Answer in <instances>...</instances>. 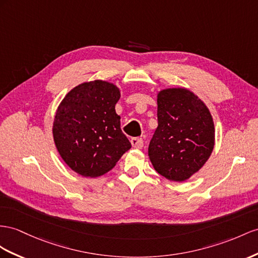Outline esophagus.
I'll list each match as a JSON object with an SVG mask.
<instances>
[{"label": "esophagus", "instance_id": "1", "mask_svg": "<svg viewBox=\"0 0 258 258\" xmlns=\"http://www.w3.org/2000/svg\"><path fill=\"white\" fill-rule=\"evenodd\" d=\"M131 144H132V146H133L134 148H137V149H141L144 146V142H143L142 138H140V137L132 138Z\"/></svg>", "mask_w": 258, "mask_h": 258}]
</instances>
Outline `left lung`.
I'll list each match as a JSON object with an SVG mask.
<instances>
[{
  "mask_svg": "<svg viewBox=\"0 0 258 258\" xmlns=\"http://www.w3.org/2000/svg\"><path fill=\"white\" fill-rule=\"evenodd\" d=\"M158 126L148 156L158 173L184 182L200 171L215 147V124L208 107L184 87L157 94Z\"/></svg>",
  "mask_w": 258,
  "mask_h": 258,
  "instance_id": "8db88e82",
  "label": "left lung"
}]
</instances>
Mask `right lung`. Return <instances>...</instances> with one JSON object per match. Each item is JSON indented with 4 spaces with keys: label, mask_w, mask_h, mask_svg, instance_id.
Instances as JSON below:
<instances>
[{
    "label": "right lung",
    "mask_w": 258,
    "mask_h": 258,
    "mask_svg": "<svg viewBox=\"0 0 258 258\" xmlns=\"http://www.w3.org/2000/svg\"><path fill=\"white\" fill-rule=\"evenodd\" d=\"M120 97L116 85L96 79L77 85L58 104L52 126L55 147L82 176L109 172L132 147L115 112Z\"/></svg>",
    "instance_id": "1"
}]
</instances>
